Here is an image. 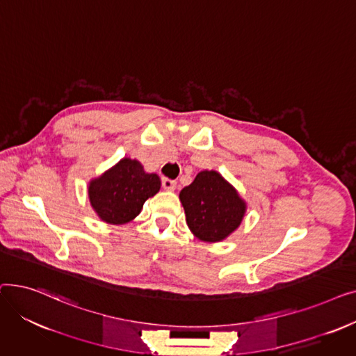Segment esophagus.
<instances>
[{
  "instance_id": "esophagus-1",
  "label": "esophagus",
  "mask_w": 356,
  "mask_h": 356,
  "mask_svg": "<svg viewBox=\"0 0 356 356\" xmlns=\"http://www.w3.org/2000/svg\"><path fill=\"white\" fill-rule=\"evenodd\" d=\"M161 186L165 189V191H175L176 189V181L168 179V177H163L161 179Z\"/></svg>"
}]
</instances>
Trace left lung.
<instances>
[{
  "label": "left lung",
  "mask_w": 356,
  "mask_h": 356,
  "mask_svg": "<svg viewBox=\"0 0 356 356\" xmlns=\"http://www.w3.org/2000/svg\"><path fill=\"white\" fill-rule=\"evenodd\" d=\"M180 202L189 229L202 241L219 242L232 234L244 218L245 202L218 172H200L181 189Z\"/></svg>",
  "instance_id": "8db88e82"
}]
</instances>
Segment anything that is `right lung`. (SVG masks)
<instances>
[{"label":"right lung","mask_w":356,"mask_h":356,"mask_svg":"<svg viewBox=\"0 0 356 356\" xmlns=\"http://www.w3.org/2000/svg\"><path fill=\"white\" fill-rule=\"evenodd\" d=\"M160 177L145 173L140 161L122 159L89 184V200L98 216L112 225L133 220L144 202L160 191Z\"/></svg>","instance_id":"obj_1"}]
</instances>
